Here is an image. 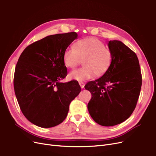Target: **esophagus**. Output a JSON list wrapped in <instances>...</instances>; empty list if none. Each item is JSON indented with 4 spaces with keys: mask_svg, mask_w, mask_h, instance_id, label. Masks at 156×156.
I'll return each mask as SVG.
<instances>
[{
    "mask_svg": "<svg viewBox=\"0 0 156 156\" xmlns=\"http://www.w3.org/2000/svg\"><path fill=\"white\" fill-rule=\"evenodd\" d=\"M79 84H80V85L81 88H82V89H83V88H84V86H85L84 83H83V82H79Z\"/></svg>",
    "mask_w": 156,
    "mask_h": 156,
    "instance_id": "obj_1",
    "label": "esophagus"
}]
</instances>
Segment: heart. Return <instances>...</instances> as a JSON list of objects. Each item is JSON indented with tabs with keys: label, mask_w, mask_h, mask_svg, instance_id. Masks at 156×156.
Listing matches in <instances>:
<instances>
[{
	"label": "heart",
	"mask_w": 156,
	"mask_h": 156,
	"mask_svg": "<svg viewBox=\"0 0 156 156\" xmlns=\"http://www.w3.org/2000/svg\"><path fill=\"white\" fill-rule=\"evenodd\" d=\"M82 60L83 67L71 71L68 78L82 82L95 75L105 74L112 64L111 50L106 47L102 41L95 37H89L78 40L74 48H68L63 54V62L68 68H74Z\"/></svg>",
	"instance_id": "b5f03b06"
}]
</instances>
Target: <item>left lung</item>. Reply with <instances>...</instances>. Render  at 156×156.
Returning a JSON list of instances; mask_svg holds the SVG:
<instances>
[{"instance_id":"1","label":"left lung","mask_w":156,"mask_h":156,"mask_svg":"<svg viewBox=\"0 0 156 156\" xmlns=\"http://www.w3.org/2000/svg\"><path fill=\"white\" fill-rule=\"evenodd\" d=\"M108 47L113 55L109 70L85 85L92 94L88 110L93 120L103 126L119 124L131 116L136 108L142 82L136 53L117 40L110 41Z\"/></svg>"}]
</instances>
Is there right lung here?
Here are the masks:
<instances>
[{
  "label": "right lung",
  "instance_id": "1",
  "mask_svg": "<svg viewBox=\"0 0 156 156\" xmlns=\"http://www.w3.org/2000/svg\"><path fill=\"white\" fill-rule=\"evenodd\" d=\"M77 37L75 32L46 36L29 45L18 58L15 92L22 112L34 125L48 128L62 123L81 91L76 81L60 82L67 76L64 52Z\"/></svg>",
  "mask_w": 156,
  "mask_h": 156
}]
</instances>
